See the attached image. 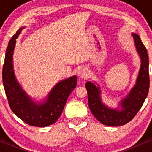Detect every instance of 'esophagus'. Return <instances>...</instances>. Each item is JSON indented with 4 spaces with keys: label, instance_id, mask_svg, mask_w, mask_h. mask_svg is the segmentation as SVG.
I'll return each instance as SVG.
<instances>
[{
    "label": "esophagus",
    "instance_id": "1",
    "mask_svg": "<svg viewBox=\"0 0 152 152\" xmlns=\"http://www.w3.org/2000/svg\"><path fill=\"white\" fill-rule=\"evenodd\" d=\"M88 69L86 67H81V69L78 70V77L81 78H86L88 76Z\"/></svg>",
    "mask_w": 152,
    "mask_h": 152
}]
</instances>
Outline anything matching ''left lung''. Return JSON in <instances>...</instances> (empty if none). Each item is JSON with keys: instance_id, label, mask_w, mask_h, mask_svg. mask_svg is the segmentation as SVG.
<instances>
[{"instance_id": "obj_1", "label": "left lung", "mask_w": 152, "mask_h": 152, "mask_svg": "<svg viewBox=\"0 0 152 152\" xmlns=\"http://www.w3.org/2000/svg\"><path fill=\"white\" fill-rule=\"evenodd\" d=\"M132 35L136 50L140 58L141 66L135 85L126 96L120 100L118 107H109L102 102V91L96 82L87 81L85 85L91 111L96 119L106 126H122L129 122L141 109L149 92V56L147 50L140 37L134 33H132Z\"/></svg>"}]
</instances>
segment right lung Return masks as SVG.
I'll return each instance as SVG.
<instances>
[{
    "label": "right lung",
    "mask_w": 152,
    "mask_h": 152,
    "mask_svg": "<svg viewBox=\"0 0 152 152\" xmlns=\"http://www.w3.org/2000/svg\"><path fill=\"white\" fill-rule=\"evenodd\" d=\"M25 28H20L8 43L3 67V83L12 111L31 126L45 127L60 117L68 97L76 88L77 78L74 75L59 81L42 102H36L28 96L17 80L13 69L16 39Z\"/></svg>",
    "instance_id": "add662e5"
}]
</instances>
